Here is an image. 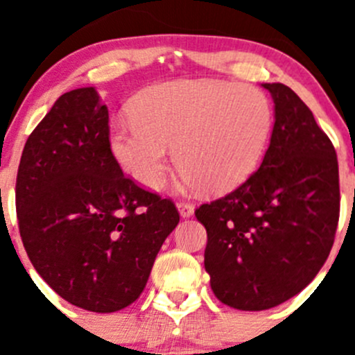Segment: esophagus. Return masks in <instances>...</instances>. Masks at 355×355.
<instances>
[{
    "label": "esophagus",
    "mask_w": 355,
    "mask_h": 355,
    "mask_svg": "<svg viewBox=\"0 0 355 355\" xmlns=\"http://www.w3.org/2000/svg\"><path fill=\"white\" fill-rule=\"evenodd\" d=\"M177 207H178V213H180L182 218H191L192 214H194V209H196L194 204H191V202H178Z\"/></svg>",
    "instance_id": "34e87169"
}]
</instances>
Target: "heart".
Listing matches in <instances>:
<instances>
[{"instance_id": "heart-1", "label": "heart", "mask_w": 355, "mask_h": 355, "mask_svg": "<svg viewBox=\"0 0 355 355\" xmlns=\"http://www.w3.org/2000/svg\"><path fill=\"white\" fill-rule=\"evenodd\" d=\"M271 127L270 99L252 85L171 80L142 92L132 105V118L113 121L110 148L137 184L159 189L175 144L182 185L221 194L252 175Z\"/></svg>"}]
</instances>
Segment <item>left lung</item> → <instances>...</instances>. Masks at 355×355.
Here are the masks:
<instances>
[{"instance_id": "obj_1", "label": "left lung", "mask_w": 355, "mask_h": 355, "mask_svg": "<svg viewBox=\"0 0 355 355\" xmlns=\"http://www.w3.org/2000/svg\"><path fill=\"white\" fill-rule=\"evenodd\" d=\"M259 170L225 198L202 204L204 268L218 300L264 311L306 288L330 254L340 213L338 161L313 111L284 84Z\"/></svg>"}]
</instances>
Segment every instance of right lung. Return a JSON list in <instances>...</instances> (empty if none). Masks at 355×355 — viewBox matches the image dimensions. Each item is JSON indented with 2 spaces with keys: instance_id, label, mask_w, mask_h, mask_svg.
<instances>
[{
  "instance_id": "add662e5",
  "label": "right lung",
  "mask_w": 355,
  "mask_h": 355,
  "mask_svg": "<svg viewBox=\"0 0 355 355\" xmlns=\"http://www.w3.org/2000/svg\"><path fill=\"white\" fill-rule=\"evenodd\" d=\"M15 198L32 266L60 297L92 313L139 299L180 221L170 199L123 175L94 87L60 96L28 135Z\"/></svg>"
}]
</instances>
